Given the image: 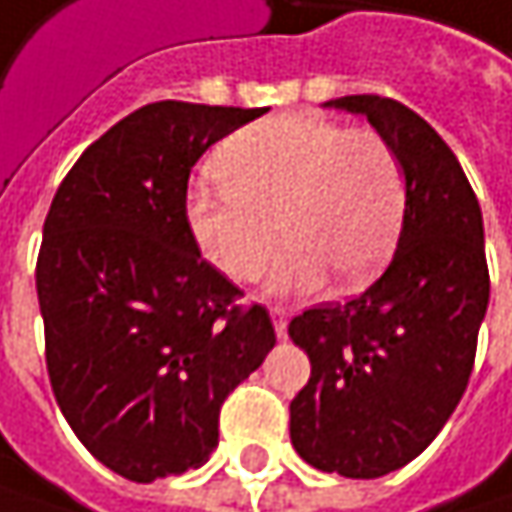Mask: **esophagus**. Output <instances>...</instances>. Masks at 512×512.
Segmentation results:
<instances>
[{
	"label": "esophagus",
	"instance_id": "obj_1",
	"mask_svg": "<svg viewBox=\"0 0 512 512\" xmlns=\"http://www.w3.org/2000/svg\"><path fill=\"white\" fill-rule=\"evenodd\" d=\"M269 316H272L275 334L284 340V337H287V319H290V307H287V304H272V307H269Z\"/></svg>",
	"mask_w": 512,
	"mask_h": 512
}]
</instances>
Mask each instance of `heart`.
<instances>
[{
  "label": "heart",
  "mask_w": 512,
  "mask_h": 512,
  "mask_svg": "<svg viewBox=\"0 0 512 512\" xmlns=\"http://www.w3.org/2000/svg\"><path fill=\"white\" fill-rule=\"evenodd\" d=\"M219 184L187 196V225L202 255L231 281H257L287 249L269 287L302 293L328 272L340 284L369 278L393 249L407 181L395 146L375 128L307 114L252 122L213 155Z\"/></svg>",
  "instance_id": "obj_1"
}]
</instances>
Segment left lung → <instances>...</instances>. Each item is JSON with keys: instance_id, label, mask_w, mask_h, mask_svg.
<instances>
[{"instance_id": "1", "label": "left lung", "mask_w": 512, "mask_h": 512, "mask_svg": "<svg viewBox=\"0 0 512 512\" xmlns=\"http://www.w3.org/2000/svg\"><path fill=\"white\" fill-rule=\"evenodd\" d=\"M395 146L407 205L390 266L360 296L290 322L310 378L290 401V440L310 466L381 478L419 457L466 393L489 302L478 196L440 134L401 102H331Z\"/></svg>"}]
</instances>
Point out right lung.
Returning a JSON list of instances; mask_svg holds the SVG:
<instances>
[{
  "instance_id": "obj_1",
  "label": "right lung",
  "mask_w": 512,
  "mask_h": 512,
  "mask_svg": "<svg viewBox=\"0 0 512 512\" xmlns=\"http://www.w3.org/2000/svg\"><path fill=\"white\" fill-rule=\"evenodd\" d=\"M263 108L152 102L72 163L43 222L46 369L75 437L128 481L202 466L219 407L275 346L187 225L190 169Z\"/></svg>"
}]
</instances>
